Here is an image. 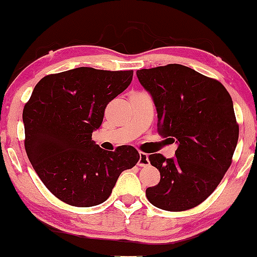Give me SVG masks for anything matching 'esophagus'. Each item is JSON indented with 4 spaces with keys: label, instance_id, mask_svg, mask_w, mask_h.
Masks as SVG:
<instances>
[{
    "label": "esophagus",
    "instance_id": "esophagus-1",
    "mask_svg": "<svg viewBox=\"0 0 257 257\" xmlns=\"http://www.w3.org/2000/svg\"><path fill=\"white\" fill-rule=\"evenodd\" d=\"M137 165L141 166V167H144V166H148V165H149L148 155H147L146 153L140 152V160H138Z\"/></svg>",
    "mask_w": 257,
    "mask_h": 257
}]
</instances>
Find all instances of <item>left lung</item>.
I'll return each mask as SVG.
<instances>
[{
    "label": "left lung",
    "instance_id": "8db88e82",
    "mask_svg": "<svg viewBox=\"0 0 257 257\" xmlns=\"http://www.w3.org/2000/svg\"><path fill=\"white\" fill-rule=\"evenodd\" d=\"M137 77L154 99L160 135L178 144L174 159L149 155L160 182L147 188V199L166 211L193 209L232 164L239 137L232 98L220 81L181 64L141 69Z\"/></svg>",
    "mask_w": 257,
    "mask_h": 257
}]
</instances>
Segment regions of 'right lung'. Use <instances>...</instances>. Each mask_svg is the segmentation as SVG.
<instances>
[{
    "label": "right lung",
    "instance_id": "1",
    "mask_svg": "<svg viewBox=\"0 0 257 257\" xmlns=\"http://www.w3.org/2000/svg\"><path fill=\"white\" fill-rule=\"evenodd\" d=\"M132 70L81 68L50 74L23 109L28 158L54 197L71 206L102 204L140 154L132 146L103 151L92 141L106 105L128 87Z\"/></svg>",
    "mask_w": 257,
    "mask_h": 257
}]
</instances>
